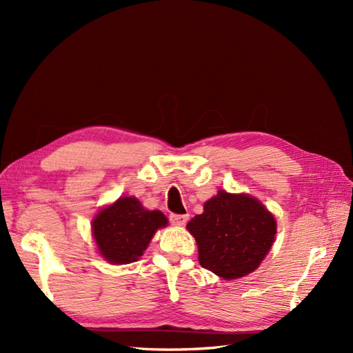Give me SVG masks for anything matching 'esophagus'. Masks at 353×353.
Returning <instances> with one entry per match:
<instances>
[{"label":"esophagus","instance_id":"34e87169","mask_svg":"<svg viewBox=\"0 0 353 353\" xmlns=\"http://www.w3.org/2000/svg\"><path fill=\"white\" fill-rule=\"evenodd\" d=\"M169 219H170V222L174 223V225L181 227L188 221V215H175V213H172V215L169 216Z\"/></svg>","mask_w":353,"mask_h":353}]
</instances>
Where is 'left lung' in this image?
Returning a JSON list of instances; mask_svg holds the SVG:
<instances>
[{
	"label": "left lung",
	"instance_id": "1",
	"mask_svg": "<svg viewBox=\"0 0 353 353\" xmlns=\"http://www.w3.org/2000/svg\"><path fill=\"white\" fill-rule=\"evenodd\" d=\"M187 230L197 241L203 268L234 280L253 272L265 259L276 222L258 199L219 190L203 205L201 215L187 223Z\"/></svg>",
	"mask_w": 353,
	"mask_h": 353
}]
</instances>
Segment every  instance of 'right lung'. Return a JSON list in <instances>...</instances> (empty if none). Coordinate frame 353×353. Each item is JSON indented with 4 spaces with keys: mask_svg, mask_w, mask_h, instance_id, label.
<instances>
[{
    "mask_svg": "<svg viewBox=\"0 0 353 353\" xmlns=\"http://www.w3.org/2000/svg\"><path fill=\"white\" fill-rule=\"evenodd\" d=\"M168 225L160 210H147L135 197H121L92 219V237L103 258L114 265L140 259L154 232Z\"/></svg>",
    "mask_w": 353,
    "mask_h": 353,
    "instance_id": "right-lung-1",
    "label": "right lung"
}]
</instances>
